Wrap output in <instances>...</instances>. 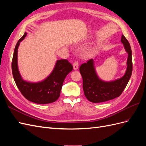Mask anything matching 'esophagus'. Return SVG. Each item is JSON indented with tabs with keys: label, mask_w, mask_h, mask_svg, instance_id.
<instances>
[{
	"label": "esophagus",
	"mask_w": 146,
	"mask_h": 146,
	"mask_svg": "<svg viewBox=\"0 0 146 146\" xmlns=\"http://www.w3.org/2000/svg\"><path fill=\"white\" fill-rule=\"evenodd\" d=\"M73 68L74 70H77L78 68V62L77 60H76L73 63Z\"/></svg>",
	"instance_id": "34e87169"
}]
</instances>
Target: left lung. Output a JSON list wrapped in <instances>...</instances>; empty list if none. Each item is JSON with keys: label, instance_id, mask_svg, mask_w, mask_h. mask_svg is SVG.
I'll return each instance as SVG.
<instances>
[{"label": "left lung", "instance_id": "obj_1", "mask_svg": "<svg viewBox=\"0 0 146 146\" xmlns=\"http://www.w3.org/2000/svg\"><path fill=\"white\" fill-rule=\"evenodd\" d=\"M121 42L128 53L127 68L125 75L119 79L111 82H104L98 77L91 59L82 64L79 70L83 78V89L86 99L93 103H100L115 99L124 90L132 73L131 49L129 41L122 35Z\"/></svg>", "mask_w": 146, "mask_h": 146}]
</instances>
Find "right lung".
I'll return each instance as SVG.
<instances>
[{"label": "right lung", "instance_id": "add662e5", "mask_svg": "<svg viewBox=\"0 0 146 146\" xmlns=\"http://www.w3.org/2000/svg\"><path fill=\"white\" fill-rule=\"evenodd\" d=\"M26 35L27 33L25 32L15 48L11 63L13 78L21 94L28 100L38 104L52 103L59 98L64 78L72 71L73 66L68 60H59L56 61L52 73L45 80L38 83L24 81L17 66V49Z\"/></svg>", "mask_w": 146, "mask_h": 146}]
</instances>
